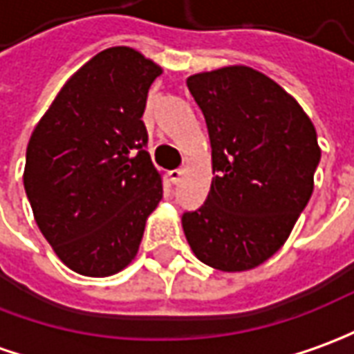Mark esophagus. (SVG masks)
<instances>
[{
  "label": "esophagus",
  "mask_w": 354,
  "mask_h": 354,
  "mask_svg": "<svg viewBox=\"0 0 354 354\" xmlns=\"http://www.w3.org/2000/svg\"><path fill=\"white\" fill-rule=\"evenodd\" d=\"M182 176H184V170H182V168H176V170H170V172H168V178H170L172 184H180Z\"/></svg>",
  "instance_id": "34e87169"
}]
</instances>
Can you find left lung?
<instances>
[{"label": "left lung", "mask_w": 354, "mask_h": 354, "mask_svg": "<svg viewBox=\"0 0 354 354\" xmlns=\"http://www.w3.org/2000/svg\"><path fill=\"white\" fill-rule=\"evenodd\" d=\"M186 85L207 124L215 174L205 203L182 215L187 242L211 268H258L285 244L312 196L316 127L252 67L196 73Z\"/></svg>", "instance_id": "1"}]
</instances>
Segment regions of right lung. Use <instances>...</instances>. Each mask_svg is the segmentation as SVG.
Masks as SVG:
<instances>
[{
    "label": "right lung",
    "mask_w": 354,
    "mask_h": 354,
    "mask_svg": "<svg viewBox=\"0 0 354 354\" xmlns=\"http://www.w3.org/2000/svg\"><path fill=\"white\" fill-rule=\"evenodd\" d=\"M160 73L133 48L102 50L62 86L30 136L23 182L36 225L81 275L127 268L162 199L141 120Z\"/></svg>",
    "instance_id": "right-lung-1"
}]
</instances>
